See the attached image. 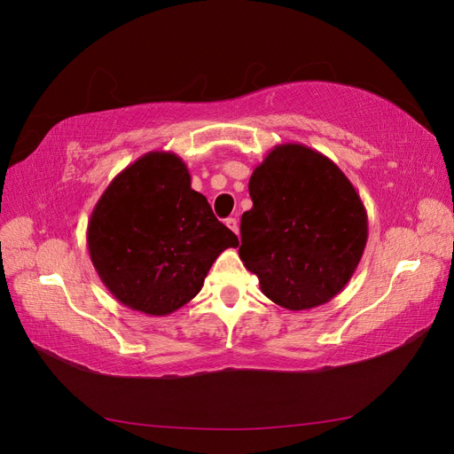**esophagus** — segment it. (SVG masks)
<instances>
[{"mask_svg": "<svg viewBox=\"0 0 454 454\" xmlns=\"http://www.w3.org/2000/svg\"><path fill=\"white\" fill-rule=\"evenodd\" d=\"M225 225H227L232 232H237V235H239V222H237L235 217H227V219H225Z\"/></svg>", "mask_w": 454, "mask_h": 454, "instance_id": "obj_1", "label": "esophagus"}]
</instances>
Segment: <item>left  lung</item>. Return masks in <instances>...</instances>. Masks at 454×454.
<instances>
[{
  "instance_id": "left-lung-1",
  "label": "left lung",
  "mask_w": 454,
  "mask_h": 454,
  "mask_svg": "<svg viewBox=\"0 0 454 454\" xmlns=\"http://www.w3.org/2000/svg\"><path fill=\"white\" fill-rule=\"evenodd\" d=\"M239 255L261 292L287 310L332 301L367 242V214L337 164L303 144L274 145L250 177Z\"/></svg>"
}]
</instances>
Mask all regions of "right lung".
<instances>
[{
    "mask_svg": "<svg viewBox=\"0 0 454 454\" xmlns=\"http://www.w3.org/2000/svg\"><path fill=\"white\" fill-rule=\"evenodd\" d=\"M90 261L125 307L167 316L193 299L217 255L237 248L208 200L191 189L185 162L149 151L119 172L87 227Z\"/></svg>",
    "mask_w": 454,
    "mask_h": 454,
    "instance_id": "obj_1",
    "label": "right lung"
}]
</instances>
